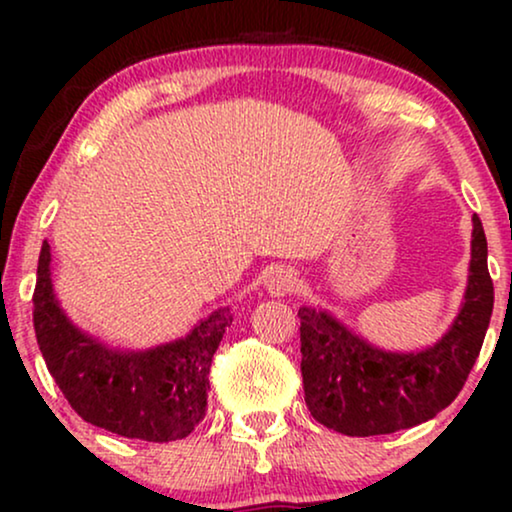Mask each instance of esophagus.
Masks as SVG:
<instances>
[{
	"mask_svg": "<svg viewBox=\"0 0 512 512\" xmlns=\"http://www.w3.org/2000/svg\"><path fill=\"white\" fill-rule=\"evenodd\" d=\"M298 284V277L296 272H293L291 268H275L268 275V279H265V289H268L270 296H286V293H291L293 289H296Z\"/></svg>",
	"mask_w": 512,
	"mask_h": 512,
	"instance_id": "esophagus-1",
	"label": "esophagus"
}]
</instances>
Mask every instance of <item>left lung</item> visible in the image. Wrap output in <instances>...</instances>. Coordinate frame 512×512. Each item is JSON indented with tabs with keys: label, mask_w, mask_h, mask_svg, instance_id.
I'll list each match as a JSON object with an SVG mask.
<instances>
[{
	"label": "left lung",
	"mask_w": 512,
	"mask_h": 512,
	"mask_svg": "<svg viewBox=\"0 0 512 512\" xmlns=\"http://www.w3.org/2000/svg\"><path fill=\"white\" fill-rule=\"evenodd\" d=\"M494 307L487 237L473 216L464 305L450 331L422 352H382L331 314L300 307V373L312 417L345 436H382L433 419L464 389Z\"/></svg>",
	"instance_id": "obj_1"
}]
</instances>
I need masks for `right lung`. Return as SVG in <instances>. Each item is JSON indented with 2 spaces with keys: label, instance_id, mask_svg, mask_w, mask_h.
Returning <instances> with one entry per match:
<instances>
[{
  "label": "right lung",
  "instance_id": "add662e5",
  "mask_svg": "<svg viewBox=\"0 0 512 512\" xmlns=\"http://www.w3.org/2000/svg\"><path fill=\"white\" fill-rule=\"evenodd\" d=\"M34 331L48 373L76 415L125 438H186L207 412L209 366L233 317L209 314L186 338L146 352H118L81 333L60 310L51 284V247L41 244Z\"/></svg>",
  "mask_w": 512,
  "mask_h": 512
}]
</instances>
